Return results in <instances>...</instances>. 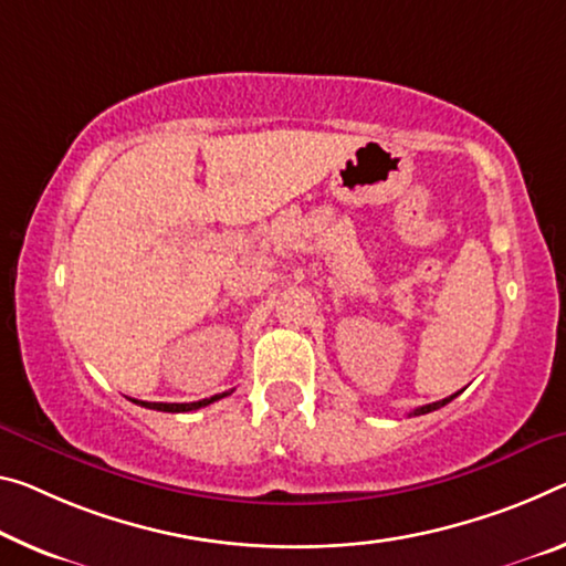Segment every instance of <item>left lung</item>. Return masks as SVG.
<instances>
[{"instance_id":"8db88e82","label":"left lung","mask_w":566,"mask_h":566,"mask_svg":"<svg viewBox=\"0 0 566 566\" xmlns=\"http://www.w3.org/2000/svg\"><path fill=\"white\" fill-rule=\"evenodd\" d=\"M455 396H459V392H453L451 398H443V400H438V402H430V406H420V408H416L410 412V416H426V412H430V410H438V408H443L446 402H451Z\"/></svg>"}]
</instances>
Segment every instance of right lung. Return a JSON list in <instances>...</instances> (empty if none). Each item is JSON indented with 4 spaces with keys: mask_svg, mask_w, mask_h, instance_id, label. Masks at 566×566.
<instances>
[{
    "mask_svg": "<svg viewBox=\"0 0 566 566\" xmlns=\"http://www.w3.org/2000/svg\"><path fill=\"white\" fill-rule=\"evenodd\" d=\"M231 392H234V390H229V392H219V396H211V398H203V400H196V402H146V400H133V402H138V406H143V408H150V410H164V412H188V410H199V408L211 406L213 400L227 398V396H231Z\"/></svg>",
    "mask_w": 566,
    "mask_h": 566,
    "instance_id": "1",
    "label": "right lung"
}]
</instances>
